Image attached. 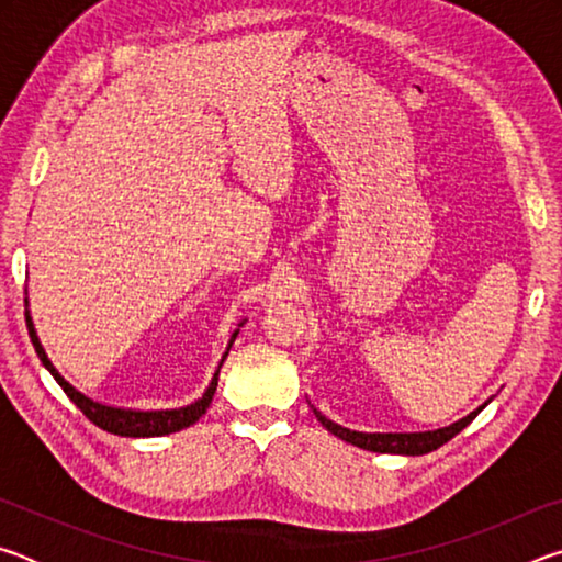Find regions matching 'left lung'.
<instances>
[{
	"label": "left lung",
	"mask_w": 562,
	"mask_h": 562,
	"mask_svg": "<svg viewBox=\"0 0 562 562\" xmlns=\"http://www.w3.org/2000/svg\"><path fill=\"white\" fill-rule=\"evenodd\" d=\"M483 408V406H481ZM479 408V412H481ZM479 412L469 414L461 422H456L451 426H446V429H436V431H424V434H359V431H349L345 426H339L335 422H329L327 416H322L317 408H315V416L317 422L325 426L329 434L339 436L341 441L347 443H355L359 449H367V451H376V453H404V456H422V453H429L436 451L439 446H443L446 441H451L456 434L463 431L465 426H469Z\"/></svg>",
	"instance_id": "obj_1"
}]
</instances>
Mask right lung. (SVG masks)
<instances>
[{"mask_svg": "<svg viewBox=\"0 0 562 562\" xmlns=\"http://www.w3.org/2000/svg\"><path fill=\"white\" fill-rule=\"evenodd\" d=\"M26 327H30L32 345L36 349V355H40L42 364L49 369L52 376L56 379V384H59L64 389V394L69 396L76 406L81 408L83 416H87L91 424H97L99 429H103V431L116 434V436H131V439H140V436L176 434L180 429H188L190 424H195L198 418H201L207 412V406H211V402H213V394H215V386H217V374H221L223 361H225L227 351H231L233 341L237 337V331H235L233 339H231V347H227L225 357L221 361V367H217V372L213 376L211 386H207V392L203 394V398H198L195 404L183 406V408H170V412H126V408H113V406L97 404V402H91L89 396H83L81 392H76V389L69 382H66V379L59 372H56L54 364L49 361V357H46V351L42 349L40 339H36V331H34V325H32L30 317H26Z\"/></svg>", "mask_w": 562, "mask_h": 562, "instance_id": "obj_1", "label": "right lung"}]
</instances>
